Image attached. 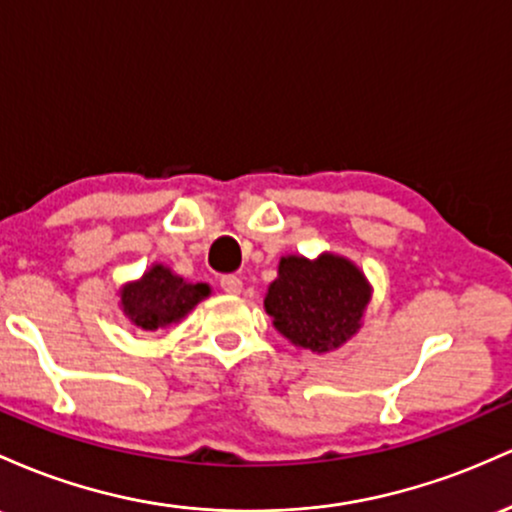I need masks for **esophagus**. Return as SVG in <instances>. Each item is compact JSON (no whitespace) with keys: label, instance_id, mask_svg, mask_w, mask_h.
Instances as JSON below:
<instances>
[{"label":"esophagus","instance_id":"esophagus-1","mask_svg":"<svg viewBox=\"0 0 512 512\" xmlns=\"http://www.w3.org/2000/svg\"><path fill=\"white\" fill-rule=\"evenodd\" d=\"M220 285H222V290L227 292V295H239L241 292V280L237 278V275H225V278L220 280Z\"/></svg>","mask_w":512,"mask_h":512}]
</instances>
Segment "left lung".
Here are the masks:
<instances>
[{"instance_id": "left-lung-1", "label": "left lung", "mask_w": 512, "mask_h": 512, "mask_svg": "<svg viewBox=\"0 0 512 512\" xmlns=\"http://www.w3.org/2000/svg\"><path fill=\"white\" fill-rule=\"evenodd\" d=\"M370 300V280L350 258L331 251L317 258L287 254L280 256L263 309L292 346L324 355L360 331Z\"/></svg>"}]
</instances>
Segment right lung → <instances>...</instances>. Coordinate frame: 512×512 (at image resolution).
<instances>
[{"label":"right lung","instance_id":"1","mask_svg":"<svg viewBox=\"0 0 512 512\" xmlns=\"http://www.w3.org/2000/svg\"><path fill=\"white\" fill-rule=\"evenodd\" d=\"M210 295L208 283H188L164 263H152L140 278L120 287L118 307L135 329L149 333L181 324Z\"/></svg>","mask_w":512,"mask_h":512}]
</instances>
